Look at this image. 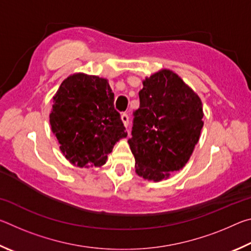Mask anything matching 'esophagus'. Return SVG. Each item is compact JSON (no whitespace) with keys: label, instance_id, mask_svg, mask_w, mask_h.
I'll list each match as a JSON object with an SVG mask.
<instances>
[{"label":"esophagus","instance_id":"1","mask_svg":"<svg viewBox=\"0 0 251 251\" xmlns=\"http://www.w3.org/2000/svg\"><path fill=\"white\" fill-rule=\"evenodd\" d=\"M122 121H123V124H124L125 127L128 126V124H129V116H128V114L123 113L122 114Z\"/></svg>","mask_w":251,"mask_h":251}]
</instances>
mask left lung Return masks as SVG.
I'll use <instances>...</instances> for the list:
<instances>
[{
  "label": "left lung",
  "mask_w": 251,
  "mask_h": 251,
  "mask_svg": "<svg viewBox=\"0 0 251 251\" xmlns=\"http://www.w3.org/2000/svg\"><path fill=\"white\" fill-rule=\"evenodd\" d=\"M143 84L128 144L136 173L158 181L181 169L192 156L203 125L202 105L172 71H160Z\"/></svg>",
  "instance_id": "1"
}]
</instances>
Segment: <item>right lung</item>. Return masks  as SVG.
<instances>
[{"mask_svg":"<svg viewBox=\"0 0 251 251\" xmlns=\"http://www.w3.org/2000/svg\"><path fill=\"white\" fill-rule=\"evenodd\" d=\"M53 134L72 164L101 166L115 143L126 137L107 79L75 74L61 84L50 114Z\"/></svg>","mask_w":251,"mask_h":251,"instance_id":"right-lung-1","label":"right lung"}]
</instances>
